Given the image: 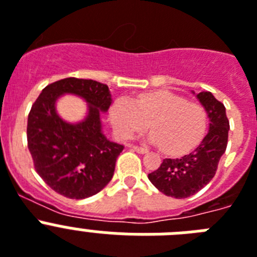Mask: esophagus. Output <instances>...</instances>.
<instances>
[{"mask_svg":"<svg viewBox=\"0 0 257 257\" xmlns=\"http://www.w3.org/2000/svg\"><path fill=\"white\" fill-rule=\"evenodd\" d=\"M131 148H133L135 152L138 153H142V155H144V153L148 152V150L147 148H143V147H138V146H131Z\"/></svg>","mask_w":257,"mask_h":257,"instance_id":"1","label":"esophagus"}]
</instances>
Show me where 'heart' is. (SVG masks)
<instances>
[{
	"label": "heart",
	"mask_w": 257,
	"mask_h": 257,
	"mask_svg": "<svg viewBox=\"0 0 257 257\" xmlns=\"http://www.w3.org/2000/svg\"><path fill=\"white\" fill-rule=\"evenodd\" d=\"M111 123L115 133L128 139L148 126L153 130L148 142L161 146L169 155H183L194 150L207 133L208 115L201 105L168 91L142 95L135 101L119 97L111 106Z\"/></svg>",
	"instance_id": "b5f03b06"
}]
</instances>
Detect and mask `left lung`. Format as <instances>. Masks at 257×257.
I'll list each match as a JSON object with an SVG mask.
<instances>
[{
  "instance_id": "8db88e82",
  "label": "left lung",
  "mask_w": 257,
  "mask_h": 257,
  "mask_svg": "<svg viewBox=\"0 0 257 257\" xmlns=\"http://www.w3.org/2000/svg\"><path fill=\"white\" fill-rule=\"evenodd\" d=\"M209 119V128L200 144L179 159H165L148 179L160 192L175 199L195 195L207 186L216 174L221 156L225 153L229 137L226 109L210 92L195 93Z\"/></svg>"
}]
</instances>
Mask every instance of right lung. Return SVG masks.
Here are the masks:
<instances>
[{
    "label": "right lung",
    "mask_w": 257,
    "mask_h": 257,
    "mask_svg": "<svg viewBox=\"0 0 257 257\" xmlns=\"http://www.w3.org/2000/svg\"><path fill=\"white\" fill-rule=\"evenodd\" d=\"M63 94L87 104L83 120L69 122L56 111ZM113 98L109 87L92 79L65 78L47 85L31 107L27 122L28 150L35 169L54 191L70 199L97 194L111 181L123 146L110 142L102 131L101 114Z\"/></svg>",
    "instance_id": "add662e5"
}]
</instances>
